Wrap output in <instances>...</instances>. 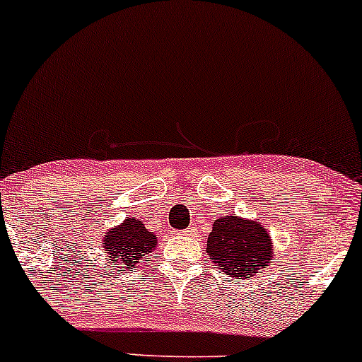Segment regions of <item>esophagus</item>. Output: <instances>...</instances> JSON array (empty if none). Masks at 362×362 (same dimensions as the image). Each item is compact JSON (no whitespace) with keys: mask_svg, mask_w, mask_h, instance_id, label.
<instances>
[{"mask_svg":"<svg viewBox=\"0 0 362 362\" xmlns=\"http://www.w3.org/2000/svg\"><path fill=\"white\" fill-rule=\"evenodd\" d=\"M185 234H186V235H192V238H193V235H197V227L189 226L188 229H185Z\"/></svg>","mask_w":362,"mask_h":362,"instance_id":"esophagus-1","label":"esophagus"}]
</instances>
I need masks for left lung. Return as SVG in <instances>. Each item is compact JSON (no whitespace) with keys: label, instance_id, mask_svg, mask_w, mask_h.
Wrapping results in <instances>:
<instances>
[{"label":"left lung","instance_id":"left-lung-1","mask_svg":"<svg viewBox=\"0 0 362 362\" xmlns=\"http://www.w3.org/2000/svg\"><path fill=\"white\" fill-rule=\"evenodd\" d=\"M206 253L218 272L235 279H250L269 267L274 258L270 234L257 221L235 215L217 218L206 239Z\"/></svg>","mask_w":362,"mask_h":362}]
</instances>
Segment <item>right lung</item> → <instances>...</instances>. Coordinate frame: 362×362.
<instances>
[{
	"mask_svg": "<svg viewBox=\"0 0 362 362\" xmlns=\"http://www.w3.org/2000/svg\"><path fill=\"white\" fill-rule=\"evenodd\" d=\"M103 245L109 262L119 270L135 269L136 263L156 250L157 238L145 229V224L138 218H124L123 224L105 233Z\"/></svg>",
	"mask_w": 362,
	"mask_h": 362,
	"instance_id": "add662e5",
	"label": "right lung"
}]
</instances>
